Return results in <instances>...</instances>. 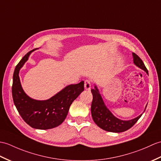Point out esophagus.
Wrapping results in <instances>:
<instances>
[{
    "instance_id": "1",
    "label": "esophagus",
    "mask_w": 161,
    "mask_h": 161,
    "mask_svg": "<svg viewBox=\"0 0 161 161\" xmlns=\"http://www.w3.org/2000/svg\"><path fill=\"white\" fill-rule=\"evenodd\" d=\"M84 88L86 90H87V91H89V90H91V81L89 80H86L84 82Z\"/></svg>"
}]
</instances>
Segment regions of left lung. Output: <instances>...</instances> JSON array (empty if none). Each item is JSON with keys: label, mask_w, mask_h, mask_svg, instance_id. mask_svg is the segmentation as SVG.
I'll return each instance as SVG.
<instances>
[{"label": "left lung", "mask_w": 161, "mask_h": 161, "mask_svg": "<svg viewBox=\"0 0 161 161\" xmlns=\"http://www.w3.org/2000/svg\"><path fill=\"white\" fill-rule=\"evenodd\" d=\"M132 57L134 65L144 70L148 75V70L142 59L134 53H132ZM94 87L95 88L91 90L93 97L91 104L92 117L96 124L100 128L106 130V131L116 133L126 131L135 124L146 109L147 105L145 108L143 113L138 116L137 117L130 119V120H122V119L116 117L107 108L102 95L100 94L97 86L95 84Z\"/></svg>", "instance_id": "1"}]
</instances>
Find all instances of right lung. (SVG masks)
<instances>
[{
    "mask_svg": "<svg viewBox=\"0 0 161 161\" xmlns=\"http://www.w3.org/2000/svg\"><path fill=\"white\" fill-rule=\"evenodd\" d=\"M37 49L38 48L29 51L16 66L13 75L12 97L18 113L29 125L35 129L48 130L59 125L64 121L71 103L84 91V82L66 86L46 100L30 97L22 87L19 72L29 55Z\"/></svg>",
    "mask_w": 161,
    "mask_h": 161,
    "instance_id": "obj_1",
    "label": "right lung"
}]
</instances>
